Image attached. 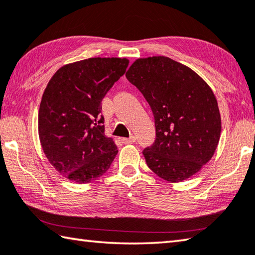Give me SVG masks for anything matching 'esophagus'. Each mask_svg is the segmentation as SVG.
Segmentation results:
<instances>
[{
	"instance_id": "34e87169",
	"label": "esophagus",
	"mask_w": 255,
	"mask_h": 255,
	"mask_svg": "<svg viewBox=\"0 0 255 255\" xmlns=\"http://www.w3.org/2000/svg\"><path fill=\"white\" fill-rule=\"evenodd\" d=\"M122 140H123L124 143H132V142L136 141V138H135V136H131L129 138H123Z\"/></svg>"
}]
</instances>
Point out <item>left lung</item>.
<instances>
[{"instance_id": "left-lung-1", "label": "left lung", "mask_w": 255, "mask_h": 255, "mask_svg": "<svg viewBox=\"0 0 255 255\" xmlns=\"http://www.w3.org/2000/svg\"><path fill=\"white\" fill-rule=\"evenodd\" d=\"M126 78L155 118V142L142 151L148 167L170 183L196 174L214 155L221 135L211 88L192 69L167 57L137 59Z\"/></svg>"}]
</instances>
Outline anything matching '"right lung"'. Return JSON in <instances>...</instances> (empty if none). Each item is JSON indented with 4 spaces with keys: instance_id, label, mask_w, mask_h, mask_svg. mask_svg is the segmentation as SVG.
<instances>
[{
    "instance_id": "right-lung-1",
    "label": "right lung",
    "mask_w": 255,
    "mask_h": 255,
    "mask_svg": "<svg viewBox=\"0 0 255 255\" xmlns=\"http://www.w3.org/2000/svg\"><path fill=\"white\" fill-rule=\"evenodd\" d=\"M126 58H90L66 64L51 78L40 104L41 146L51 165L86 184L109 169L118 149L105 136L101 101L128 67Z\"/></svg>"
}]
</instances>
